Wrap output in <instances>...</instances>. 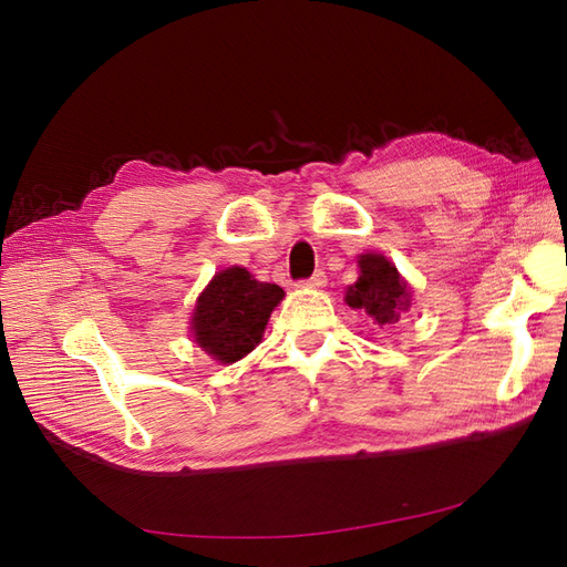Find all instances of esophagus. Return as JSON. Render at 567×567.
Returning <instances> with one entry per match:
<instances>
[{
	"label": "esophagus",
	"mask_w": 567,
	"mask_h": 567,
	"mask_svg": "<svg viewBox=\"0 0 567 567\" xmlns=\"http://www.w3.org/2000/svg\"><path fill=\"white\" fill-rule=\"evenodd\" d=\"M300 286H305V288H321V286H326V271L317 269L310 279L300 281Z\"/></svg>",
	"instance_id": "obj_1"
}]
</instances>
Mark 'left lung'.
I'll return each mask as SVG.
<instances>
[{
    "label": "left lung",
    "instance_id": "obj_1",
    "mask_svg": "<svg viewBox=\"0 0 567 567\" xmlns=\"http://www.w3.org/2000/svg\"><path fill=\"white\" fill-rule=\"evenodd\" d=\"M359 279L348 288L346 302L352 310H362L373 323L392 326L409 310V290L402 277L383 255L367 252L359 257Z\"/></svg>",
    "mask_w": 567,
    "mask_h": 567
}]
</instances>
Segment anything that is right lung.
Here are the masks:
<instances>
[{"mask_svg": "<svg viewBox=\"0 0 567 567\" xmlns=\"http://www.w3.org/2000/svg\"><path fill=\"white\" fill-rule=\"evenodd\" d=\"M281 298L284 288L255 281L244 267L215 274L194 312L196 342L221 364L238 362L260 342L269 315Z\"/></svg>", "mask_w": 567, "mask_h": 567, "instance_id": "obj_1", "label": "right lung"}]
</instances>
